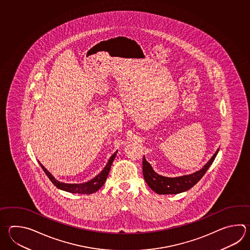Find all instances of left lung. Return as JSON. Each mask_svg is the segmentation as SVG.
<instances>
[{"label":"left lung","mask_w":250,"mask_h":250,"mask_svg":"<svg viewBox=\"0 0 250 250\" xmlns=\"http://www.w3.org/2000/svg\"><path fill=\"white\" fill-rule=\"evenodd\" d=\"M218 150L214 153V156L211 158L208 163L206 164L204 167L200 169L196 173L184 175L175 178H169L161 176L153 171L151 166L146 160L145 157L143 158V171L144 180L148 185V187L158 194H178L188 190L192 188L195 184L199 182L200 179L204 176L205 173L208 171L209 167L214 162V158L216 157Z\"/></svg>","instance_id":"8db88e82"}]
</instances>
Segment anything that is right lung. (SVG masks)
Wrapping results in <instances>:
<instances>
[{"label":"right lung","mask_w":250,"mask_h":250,"mask_svg":"<svg viewBox=\"0 0 250 250\" xmlns=\"http://www.w3.org/2000/svg\"><path fill=\"white\" fill-rule=\"evenodd\" d=\"M117 153V151L114 153V155H112L111 158H109L108 162H107L104 169L102 170V173L98 174L95 178L87 182L85 184H69L60 183L59 181H57L56 179L51 175V173L40 162H39V164L41 165V167L43 170V172L46 173V175L48 176V178L51 180V183L54 184L57 188H61L62 190H65L67 192H71V193L92 194L96 192L98 189L102 188L103 184H105L108 173H109V170L111 167V165H112L114 159L116 158Z\"/></svg>","instance_id":"obj_1"}]
</instances>
